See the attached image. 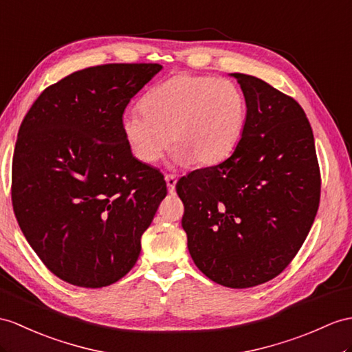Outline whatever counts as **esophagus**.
Returning <instances> with one entry per match:
<instances>
[{"mask_svg": "<svg viewBox=\"0 0 352 352\" xmlns=\"http://www.w3.org/2000/svg\"><path fill=\"white\" fill-rule=\"evenodd\" d=\"M176 182H177V179L175 175H166V184H167V190L170 194L175 192Z\"/></svg>", "mask_w": 352, "mask_h": 352, "instance_id": "obj_1", "label": "esophagus"}]
</instances>
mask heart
I'll use <instances>...</instances> for the list:
<instances>
[{
    "mask_svg": "<svg viewBox=\"0 0 352 352\" xmlns=\"http://www.w3.org/2000/svg\"><path fill=\"white\" fill-rule=\"evenodd\" d=\"M141 110L125 111L124 139L133 155L153 164L171 143L177 166H215L241 143L248 102L237 83L210 76L176 74L155 85L142 100Z\"/></svg>",
    "mask_w": 352,
    "mask_h": 352,
    "instance_id": "heart-1",
    "label": "heart"
}]
</instances>
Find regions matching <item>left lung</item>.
Returning <instances> with one entry per match:
<instances>
[{
	"mask_svg": "<svg viewBox=\"0 0 352 352\" xmlns=\"http://www.w3.org/2000/svg\"><path fill=\"white\" fill-rule=\"evenodd\" d=\"M248 102L241 143L226 161L179 179L188 251L228 288L264 284L302 248L320 206L321 176L309 121L298 102L242 73Z\"/></svg>",
	"mask_w": 352,
	"mask_h": 352,
	"instance_id": "obj_1",
	"label": "left lung"
}]
</instances>
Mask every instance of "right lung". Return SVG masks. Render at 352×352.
I'll return each instance as SVG.
<instances>
[{
	"mask_svg": "<svg viewBox=\"0 0 352 352\" xmlns=\"http://www.w3.org/2000/svg\"><path fill=\"white\" fill-rule=\"evenodd\" d=\"M160 64L89 67L50 85L23 118L12 203L43 264L68 284L101 288L140 255L167 185L128 148L121 119Z\"/></svg>",
	"mask_w": 352,
	"mask_h": 352,
	"instance_id": "obj_1",
	"label": "right lung"
}]
</instances>
